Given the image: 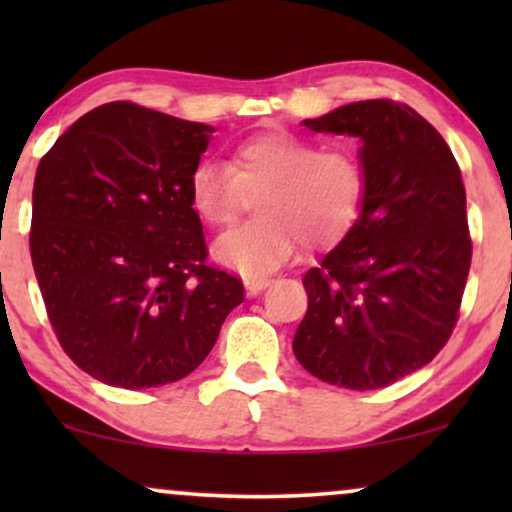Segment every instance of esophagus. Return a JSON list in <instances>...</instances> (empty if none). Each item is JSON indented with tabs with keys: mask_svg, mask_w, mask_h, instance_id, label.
<instances>
[{
	"mask_svg": "<svg viewBox=\"0 0 512 512\" xmlns=\"http://www.w3.org/2000/svg\"><path fill=\"white\" fill-rule=\"evenodd\" d=\"M270 286L268 277H247L244 279V289H247L249 296H258V293L265 291Z\"/></svg>",
	"mask_w": 512,
	"mask_h": 512,
	"instance_id": "esophagus-1",
	"label": "esophagus"
}]
</instances>
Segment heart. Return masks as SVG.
<instances>
[{
  "label": "heart",
  "mask_w": 512,
  "mask_h": 512,
  "mask_svg": "<svg viewBox=\"0 0 512 512\" xmlns=\"http://www.w3.org/2000/svg\"><path fill=\"white\" fill-rule=\"evenodd\" d=\"M258 195L263 219L230 230L212 249L216 263L247 277L277 270L300 240L310 249L340 242L361 214L366 174L354 153L275 130L237 144L228 165L200 160L188 179L191 205L212 228L230 226Z\"/></svg>",
  "instance_id": "obj_1"
}]
</instances>
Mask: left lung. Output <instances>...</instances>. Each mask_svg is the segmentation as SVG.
I'll list each match as a JSON object with an SVG mask.
<instances>
[{"mask_svg":"<svg viewBox=\"0 0 512 512\" xmlns=\"http://www.w3.org/2000/svg\"><path fill=\"white\" fill-rule=\"evenodd\" d=\"M303 125L359 139L366 198L352 230L305 272L293 354L335 387H387L424 368L457 324L471 268L459 165L401 102H352Z\"/></svg>","mask_w":512,"mask_h":512,"instance_id":"8db88e82","label":"left lung"}]
</instances>
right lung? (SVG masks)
Returning a JSON list of instances; mask_svg holds the SVG:
<instances>
[{
	"instance_id": "obj_1",
	"label": "right lung",
	"mask_w": 512,
	"mask_h": 512,
	"mask_svg": "<svg viewBox=\"0 0 512 512\" xmlns=\"http://www.w3.org/2000/svg\"><path fill=\"white\" fill-rule=\"evenodd\" d=\"M214 128L132 102L81 116L41 158L30 251L48 319L109 387L193 373L244 286L209 268L188 179Z\"/></svg>"
}]
</instances>
